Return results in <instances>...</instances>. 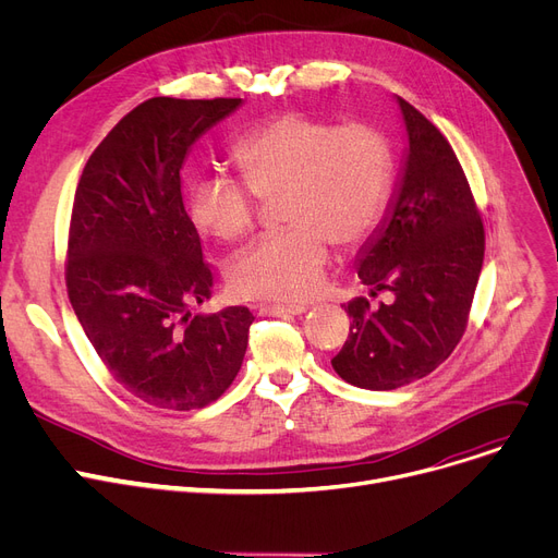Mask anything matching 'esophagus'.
<instances>
[{"instance_id":"esophagus-1","label":"esophagus","mask_w":558,"mask_h":558,"mask_svg":"<svg viewBox=\"0 0 558 558\" xmlns=\"http://www.w3.org/2000/svg\"><path fill=\"white\" fill-rule=\"evenodd\" d=\"M260 315L268 317H286V315H302L306 313V306H279V304H260L258 306Z\"/></svg>"}]
</instances>
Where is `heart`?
I'll return each mask as SVG.
<instances>
[{"instance_id":"obj_1","label":"heart","mask_w":558,"mask_h":558,"mask_svg":"<svg viewBox=\"0 0 558 558\" xmlns=\"http://www.w3.org/2000/svg\"><path fill=\"white\" fill-rule=\"evenodd\" d=\"M232 159L256 198L281 195L277 218L286 229L229 266V290L241 300L288 306L317 292L329 243L349 250L372 234L395 173L383 130L336 125L306 112H283L252 128L234 144ZM246 190L220 175L198 178L189 186L193 222L222 243L247 239L256 227V203Z\"/></svg>"}]
</instances>
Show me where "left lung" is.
I'll return each mask as SVG.
<instances>
[{
	"label": "left lung",
	"instance_id": "obj_1",
	"mask_svg": "<svg viewBox=\"0 0 558 558\" xmlns=\"http://www.w3.org/2000/svg\"><path fill=\"white\" fill-rule=\"evenodd\" d=\"M408 157L399 193L357 258L372 298L344 306L351 329L331 360L355 387L397 389L435 372L462 340L484 260V225L460 159L439 128L399 96Z\"/></svg>",
	"mask_w": 558,
	"mask_h": 558
}]
</instances>
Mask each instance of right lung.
<instances>
[{"mask_svg": "<svg viewBox=\"0 0 558 558\" xmlns=\"http://www.w3.org/2000/svg\"><path fill=\"white\" fill-rule=\"evenodd\" d=\"M241 98L155 96L89 155L76 186L64 281L112 378L161 410H198L234 383L254 315L193 313L214 277L191 222L180 169L189 148Z\"/></svg>", "mask_w": 558, "mask_h": 558, "instance_id": "1", "label": "right lung"}]
</instances>
